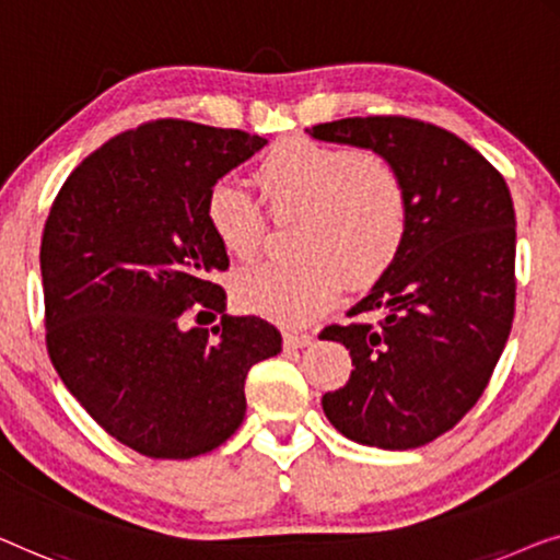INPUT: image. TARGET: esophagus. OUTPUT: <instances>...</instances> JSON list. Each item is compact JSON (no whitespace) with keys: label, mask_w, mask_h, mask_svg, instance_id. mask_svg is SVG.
<instances>
[{"label":"esophagus","mask_w":560,"mask_h":560,"mask_svg":"<svg viewBox=\"0 0 560 560\" xmlns=\"http://www.w3.org/2000/svg\"><path fill=\"white\" fill-rule=\"evenodd\" d=\"M314 342V335L312 332H294V329H289V332H283V345L287 348H306V345Z\"/></svg>","instance_id":"34e87169"}]
</instances>
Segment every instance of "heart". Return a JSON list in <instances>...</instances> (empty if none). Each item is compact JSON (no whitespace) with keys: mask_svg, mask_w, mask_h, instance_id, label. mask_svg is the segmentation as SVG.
I'll return each instance as SVG.
<instances>
[{"mask_svg":"<svg viewBox=\"0 0 560 560\" xmlns=\"http://www.w3.org/2000/svg\"><path fill=\"white\" fill-rule=\"evenodd\" d=\"M254 185L271 218L296 215L291 261L258 264L235 277L243 310L281 325H310L340 296L342 283L383 279L411 231V195L400 170L373 149L291 137L254 167ZM231 179L205 195L202 215L228 256L248 261L264 246L266 215Z\"/></svg>","mask_w":560,"mask_h":560,"instance_id":"b5f03b06","label":"heart"}]
</instances>
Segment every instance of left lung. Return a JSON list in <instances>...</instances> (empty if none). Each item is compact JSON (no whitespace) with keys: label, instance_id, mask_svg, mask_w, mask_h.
Returning <instances> with one entry per match:
<instances>
[{"label":"left lung","instance_id":"obj_1","mask_svg":"<svg viewBox=\"0 0 560 560\" xmlns=\"http://www.w3.org/2000/svg\"><path fill=\"white\" fill-rule=\"evenodd\" d=\"M306 131L385 154L411 195V231L396 264L348 312L350 325L322 329L355 368L322 408L358 444L423 446L475 408L513 327L508 183L456 133L408 116H355Z\"/></svg>","mask_w":560,"mask_h":560}]
</instances>
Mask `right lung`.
<instances>
[{
  "instance_id": "obj_1",
  "label": "right lung",
  "mask_w": 560,
  "mask_h": 560,
  "mask_svg": "<svg viewBox=\"0 0 560 560\" xmlns=\"http://www.w3.org/2000/svg\"><path fill=\"white\" fill-rule=\"evenodd\" d=\"M264 144L241 129L147 121L85 156L47 212V355L106 434L152 459L231 439L248 370L281 350L279 329L254 314L184 327L195 311L225 310L212 277L228 254L205 223V195Z\"/></svg>"
}]
</instances>
